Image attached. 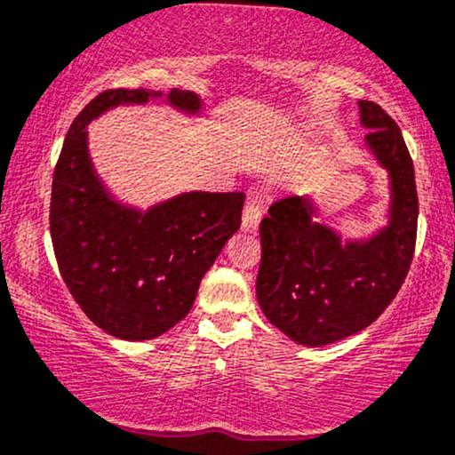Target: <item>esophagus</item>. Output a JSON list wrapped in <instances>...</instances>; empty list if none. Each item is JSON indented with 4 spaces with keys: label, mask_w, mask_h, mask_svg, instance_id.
<instances>
[{
    "label": "esophagus",
    "mask_w": 455,
    "mask_h": 455,
    "mask_svg": "<svg viewBox=\"0 0 455 455\" xmlns=\"http://www.w3.org/2000/svg\"><path fill=\"white\" fill-rule=\"evenodd\" d=\"M259 219H262V206H259L258 200H249L243 211V221H241L243 232H255V229H258Z\"/></svg>",
    "instance_id": "obj_1"
}]
</instances>
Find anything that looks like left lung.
<instances>
[{
  "instance_id": "8db88e82",
  "label": "left lung",
  "mask_w": 455,
  "mask_h": 455,
  "mask_svg": "<svg viewBox=\"0 0 455 455\" xmlns=\"http://www.w3.org/2000/svg\"><path fill=\"white\" fill-rule=\"evenodd\" d=\"M365 146L389 178L387 223L341 238L315 221L309 197L275 202L259 223L255 294L264 315L296 344L329 346L370 326L389 307L411 268L417 238L415 167L400 129L380 105L359 100Z\"/></svg>"
}]
</instances>
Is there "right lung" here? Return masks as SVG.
I'll return each mask as SVG.
<instances>
[{"mask_svg": "<svg viewBox=\"0 0 455 455\" xmlns=\"http://www.w3.org/2000/svg\"><path fill=\"white\" fill-rule=\"evenodd\" d=\"M159 103L197 117L196 92L107 90L66 132L51 188V241L85 315L117 339H155L191 311L204 275L241 228L243 193L185 191L148 211L114 196L90 156L88 124L116 107Z\"/></svg>", "mask_w": 455, "mask_h": 455, "instance_id": "add662e5", "label": "right lung"}]
</instances>
